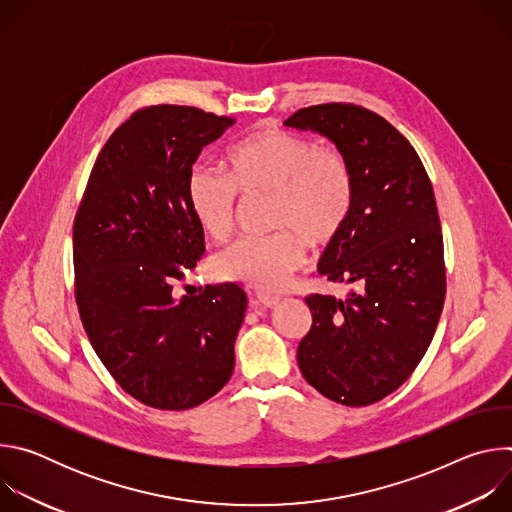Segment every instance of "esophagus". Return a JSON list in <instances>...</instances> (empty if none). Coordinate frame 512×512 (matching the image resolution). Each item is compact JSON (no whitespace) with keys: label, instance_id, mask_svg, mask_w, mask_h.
<instances>
[{"label":"esophagus","instance_id":"1","mask_svg":"<svg viewBox=\"0 0 512 512\" xmlns=\"http://www.w3.org/2000/svg\"><path fill=\"white\" fill-rule=\"evenodd\" d=\"M253 304L255 306H261V308H275L279 304V296H273V294H257L253 298Z\"/></svg>","mask_w":512,"mask_h":512}]
</instances>
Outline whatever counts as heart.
Listing matches in <instances>:
<instances>
[{
  "label": "heart",
  "instance_id": "1",
  "mask_svg": "<svg viewBox=\"0 0 512 512\" xmlns=\"http://www.w3.org/2000/svg\"><path fill=\"white\" fill-rule=\"evenodd\" d=\"M227 174L198 166L186 182V202L200 231L225 241L235 227L239 194L271 192L267 237H243L212 257L218 279L261 291L281 289L306 263V243L330 247L346 227L354 204L348 160L304 135L261 127L233 143Z\"/></svg>",
  "mask_w": 512,
  "mask_h": 512
}]
</instances>
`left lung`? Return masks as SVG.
Returning a JSON list of instances; mask_svg holds the SVG:
<instances>
[{
	"mask_svg": "<svg viewBox=\"0 0 512 512\" xmlns=\"http://www.w3.org/2000/svg\"><path fill=\"white\" fill-rule=\"evenodd\" d=\"M287 127L328 137L348 160L354 204L318 271L352 289L312 294V328L298 346L304 379L324 397L371 405L399 389L423 358L446 300L440 214L413 145L381 115L324 103L296 111Z\"/></svg>",
	"mask_w": 512,
	"mask_h": 512,
	"instance_id": "1",
	"label": "left lung"
}]
</instances>
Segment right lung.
<instances>
[{"label":"right lung","instance_id":"add662e5","mask_svg":"<svg viewBox=\"0 0 512 512\" xmlns=\"http://www.w3.org/2000/svg\"><path fill=\"white\" fill-rule=\"evenodd\" d=\"M233 117L196 107L135 111L103 145L72 227L75 298L85 332L119 387L154 409H192L235 369L247 310L235 283L172 294L204 255L186 182Z\"/></svg>","mask_w":512,"mask_h":512}]
</instances>
